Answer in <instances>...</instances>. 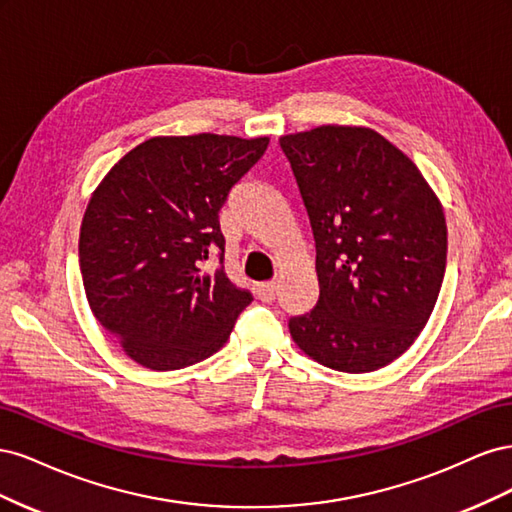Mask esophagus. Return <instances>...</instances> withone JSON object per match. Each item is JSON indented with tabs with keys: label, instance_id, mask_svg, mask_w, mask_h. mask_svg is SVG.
Returning a JSON list of instances; mask_svg holds the SVG:
<instances>
[{
	"label": "esophagus",
	"instance_id": "1",
	"mask_svg": "<svg viewBox=\"0 0 512 512\" xmlns=\"http://www.w3.org/2000/svg\"><path fill=\"white\" fill-rule=\"evenodd\" d=\"M256 294H258L260 301H273L275 294H277V284L275 282L256 284Z\"/></svg>",
	"mask_w": 512,
	"mask_h": 512
}]
</instances>
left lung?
<instances>
[{
  "label": "left lung",
  "mask_w": 512,
  "mask_h": 512,
  "mask_svg": "<svg viewBox=\"0 0 512 512\" xmlns=\"http://www.w3.org/2000/svg\"><path fill=\"white\" fill-rule=\"evenodd\" d=\"M316 241L320 297L288 320L324 367L365 374L423 331L446 269V220L421 170L369 128L320 126L280 138Z\"/></svg>",
  "instance_id": "left-lung-1"
}]
</instances>
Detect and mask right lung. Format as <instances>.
<instances>
[{
  "mask_svg": "<svg viewBox=\"0 0 512 512\" xmlns=\"http://www.w3.org/2000/svg\"><path fill=\"white\" fill-rule=\"evenodd\" d=\"M269 138L156 136L91 196L79 262L91 312L132 361L170 371L218 352L254 301L224 271L220 209ZM221 267L209 272L206 260Z\"/></svg>",
  "mask_w": 512,
  "mask_h": 512,
  "instance_id": "1",
  "label": "right lung"
}]
</instances>
